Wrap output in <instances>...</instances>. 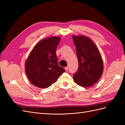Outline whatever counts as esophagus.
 Wrapping results in <instances>:
<instances>
[{"label":"esophagus","mask_w":125,"mask_h":125,"mask_svg":"<svg viewBox=\"0 0 125 125\" xmlns=\"http://www.w3.org/2000/svg\"><path fill=\"white\" fill-rule=\"evenodd\" d=\"M68 69H69L68 67H65V70H66V71L68 70Z\"/></svg>","instance_id":"esophagus-1"}]
</instances>
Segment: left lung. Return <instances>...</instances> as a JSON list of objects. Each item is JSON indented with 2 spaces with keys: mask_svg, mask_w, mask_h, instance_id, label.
<instances>
[{
  "mask_svg": "<svg viewBox=\"0 0 125 125\" xmlns=\"http://www.w3.org/2000/svg\"><path fill=\"white\" fill-rule=\"evenodd\" d=\"M79 67L73 79L78 85L90 87L99 80L103 72V62L99 50L89 37L73 35Z\"/></svg>",
  "mask_w": 125,
  "mask_h": 125,
  "instance_id": "8db88e82",
  "label": "left lung"
}]
</instances>
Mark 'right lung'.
Returning a JSON list of instances; mask_svg holds the SVG:
<instances>
[{"label": "right lung", "instance_id": "1", "mask_svg": "<svg viewBox=\"0 0 125 125\" xmlns=\"http://www.w3.org/2000/svg\"><path fill=\"white\" fill-rule=\"evenodd\" d=\"M60 38L52 36L41 41L32 49L25 62L26 76L32 84L46 88L56 82L65 69L58 65L56 51Z\"/></svg>", "mask_w": 125, "mask_h": 125}]
</instances>
